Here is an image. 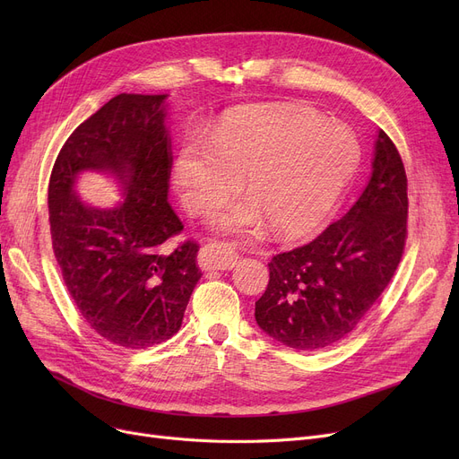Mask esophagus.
Returning a JSON list of instances; mask_svg holds the SVG:
<instances>
[{
	"label": "esophagus",
	"mask_w": 459,
	"mask_h": 459,
	"mask_svg": "<svg viewBox=\"0 0 459 459\" xmlns=\"http://www.w3.org/2000/svg\"><path fill=\"white\" fill-rule=\"evenodd\" d=\"M199 266L206 270H230L236 266L238 253L227 244H208L199 251Z\"/></svg>",
	"instance_id": "obj_1"
}]
</instances>
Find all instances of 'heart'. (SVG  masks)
Masks as SVG:
<instances>
[{
  "mask_svg": "<svg viewBox=\"0 0 459 459\" xmlns=\"http://www.w3.org/2000/svg\"><path fill=\"white\" fill-rule=\"evenodd\" d=\"M360 161L357 137L298 108L238 113L206 139L186 135L175 184L191 213L221 206L246 175L249 195L212 215V227L256 238L268 223L282 238L318 225L339 201Z\"/></svg>",
  "mask_w": 459,
  "mask_h": 459,
  "instance_id": "heart-1",
  "label": "heart"
}]
</instances>
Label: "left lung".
Returning a JSON list of instances; mask_svg holds the SVG:
<instances>
[{
  "label": "left lung",
  "instance_id": "obj_1",
  "mask_svg": "<svg viewBox=\"0 0 459 459\" xmlns=\"http://www.w3.org/2000/svg\"><path fill=\"white\" fill-rule=\"evenodd\" d=\"M407 238V177L394 143L377 132L372 175L355 204L310 244L275 255L258 327L288 348L342 341L391 282Z\"/></svg>",
  "mask_w": 459,
  "mask_h": 459
}]
</instances>
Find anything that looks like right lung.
Here are the masks:
<instances>
[{
	"instance_id": "right-lung-1",
	"label": "right lung",
	"mask_w": 459,
	"mask_h": 459,
	"mask_svg": "<svg viewBox=\"0 0 459 459\" xmlns=\"http://www.w3.org/2000/svg\"><path fill=\"white\" fill-rule=\"evenodd\" d=\"M165 100L117 94L72 132L48 186L54 253L70 298L94 333L130 350L178 333L203 275L197 244L160 251L184 229L167 201L173 158ZM87 170L111 174L124 201L111 209L82 202L75 182Z\"/></svg>"
}]
</instances>
